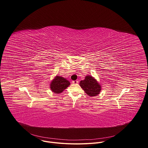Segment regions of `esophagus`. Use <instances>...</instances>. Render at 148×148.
<instances>
[{"label": "esophagus", "instance_id": "1", "mask_svg": "<svg viewBox=\"0 0 148 148\" xmlns=\"http://www.w3.org/2000/svg\"><path fill=\"white\" fill-rule=\"evenodd\" d=\"M78 81H72V83L73 84H78Z\"/></svg>", "mask_w": 148, "mask_h": 148}]
</instances>
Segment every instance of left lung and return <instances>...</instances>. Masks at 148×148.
<instances>
[{
  "label": "left lung",
  "mask_w": 148,
  "mask_h": 148,
  "mask_svg": "<svg viewBox=\"0 0 148 148\" xmlns=\"http://www.w3.org/2000/svg\"><path fill=\"white\" fill-rule=\"evenodd\" d=\"M79 85L90 97L97 96L101 90V86L99 84L91 75H86L85 79L80 82Z\"/></svg>",
  "instance_id": "obj_1"
}]
</instances>
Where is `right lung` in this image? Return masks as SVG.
<instances>
[{
    "mask_svg": "<svg viewBox=\"0 0 148 148\" xmlns=\"http://www.w3.org/2000/svg\"><path fill=\"white\" fill-rule=\"evenodd\" d=\"M70 83L66 79L57 75L50 84V89L55 94H59L66 89Z\"/></svg>",
    "mask_w": 148,
    "mask_h": 148,
    "instance_id": "right-lung-1",
    "label": "right lung"
}]
</instances>
